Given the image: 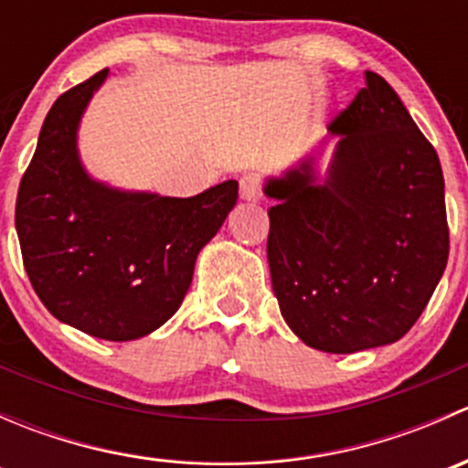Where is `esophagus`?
I'll return each instance as SVG.
<instances>
[{"mask_svg": "<svg viewBox=\"0 0 468 468\" xmlns=\"http://www.w3.org/2000/svg\"><path fill=\"white\" fill-rule=\"evenodd\" d=\"M261 197H262L261 178H258L256 174H244V176L239 178V199L256 204V201H261Z\"/></svg>", "mask_w": 468, "mask_h": 468, "instance_id": "esophagus-1", "label": "esophagus"}]
</instances>
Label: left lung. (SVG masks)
Wrapping results in <instances>:
<instances>
[{"mask_svg":"<svg viewBox=\"0 0 468 468\" xmlns=\"http://www.w3.org/2000/svg\"><path fill=\"white\" fill-rule=\"evenodd\" d=\"M330 138L264 178L267 261L292 333L324 353L394 344L431 301L448 261L443 174L394 88H365ZM334 143L321 169L324 144Z\"/></svg>","mask_w":468,"mask_h":468,"instance_id":"left-lung-1","label":"left lung"}]
</instances>
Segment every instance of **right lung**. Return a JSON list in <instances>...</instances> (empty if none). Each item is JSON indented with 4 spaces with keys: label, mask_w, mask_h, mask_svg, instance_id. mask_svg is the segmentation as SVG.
<instances>
[{
    "label": "right lung",
    "mask_w": 468,
    "mask_h": 468,
    "mask_svg": "<svg viewBox=\"0 0 468 468\" xmlns=\"http://www.w3.org/2000/svg\"><path fill=\"white\" fill-rule=\"evenodd\" d=\"M106 79L101 69L47 112L17 192L16 229L33 290L58 322L131 342L181 308L197 256L238 201V181L178 199L94 178L79 129Z\"/></svg>",
    "instance_id": "right-lung-1"
}]
</instances>
